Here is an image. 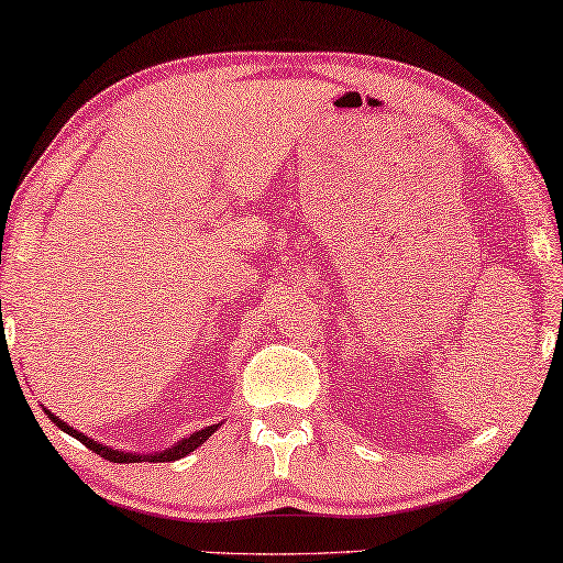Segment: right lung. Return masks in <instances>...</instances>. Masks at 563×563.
<instances>
[{
    "label": "right lung",
    "mask_w": 563,
    "mask_h": 563,
    "mask_svg": "<svg viewBox=\"0 0 563 563\" xmlns=\"http://www.w3.org/2000/svg\"><path fill=\"white\" fill-rule=\"evenodd\" d=\"M42 409H44V404H42ZM44 413H47V417H49L54 423H57V427L64 431V434H69V437H74L77 441H81V444H85L89 451H95V454L104 456L107 462H114V464H140V462H154V464H156V462H177V459L191 454V451H195L197 446L205 444V441H207L211 434H214V431L221 427V423H214V427H205V429H199V431H195V434L184 437V439H179V441H177V444H172V446L162 449V451H150V454H136V451L112 449V446L101 444V441L89 439L87 434H81V431H77L74 427H69L67 421H62L59 417H54V413H52L49 409H44Z\"/></svg>",
    "instance_id": "add662e5"
}]
</instances>
